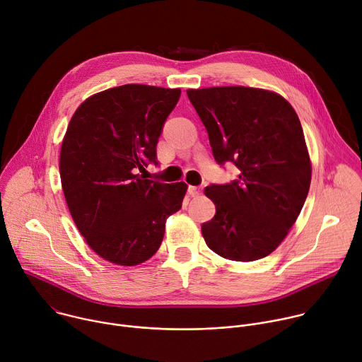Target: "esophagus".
Listing matches in <instances>:
<instances>
[{
	"label": "esophagus",
	"instance_id": "1",
	"mask_svg": "<svg viewBox=\"0 0 362 362\" xmlns=\"http://www.w3.org/2000/svg\"><path fill=\"white\" fill-rule=\"evenodd\" d=\"M202 192H203V187H200V186H189V194H190L192 197L200 196Z\"/></svg>",
	"mask_w": 362,
	"mask_h": 362
}]
</instances>
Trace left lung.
I'll use <instances>...</instances> for the list:
<instances>
[{
  "label": "left lung",
  "mask_w": 362,
  "mask_h": 362,
  "mask_svg": "<svg viewBox=\"0 0 362 362\" xmlns=\"http://www.w3.org/2000/svg\"><path fill=\"white\" fill-rule=\"evenodd\" d=\"M219 165L239 179L204 189L216 206L202 235L225 259L252 262L272 253L298 219L313 166L298 115L278 93L243 86L189 88Z\"/></svg>",
  "instance_id": "8db88e82"
}]
</instances>
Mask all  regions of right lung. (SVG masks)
<instances>
[{
  "label": "right lung",
  "mask_w": 362,
  "mask_h": 362,
  "mask_svg": "<svg viewBox=\"0 0 362 362\" xmlns=\"http://www.w3.org/2000/svg\"><path fill=\"white\" fill-rule=\"evenodd\" d=\"M179 97L180 88L124 84L86 98L69 123L60 150L64 197L87 245L112 264L150 259L168 218L182 208L185 182L140 175L156 163L163 123Z\"/></svg>",
  "instance_id": "obj_1"
}]
</instances>
